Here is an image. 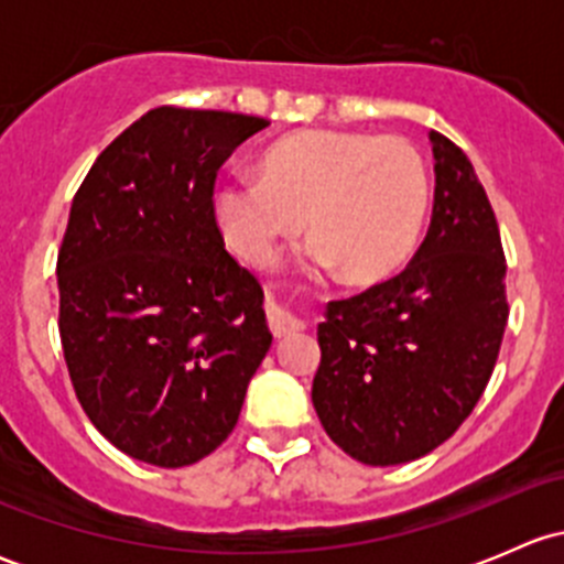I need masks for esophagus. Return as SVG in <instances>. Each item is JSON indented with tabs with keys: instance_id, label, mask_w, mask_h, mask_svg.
I'll list each match as a JSON object with an SVG mask.
<instances>
[{
	"instance_id": "34e87169",
	"label": "esophagus",
	"mask_w": 564,
	"mask_h": 564,
	"mask_svg": "<svg viewBox=\"0 0 564 564\" xmlns=\"http://www.w3.org/2000/svg\"><path fill=\"white\" fill-rule=\"evenodd\" d=\"M267 324H270L275 338H283V335H292L297 333V329H303V322H300V318H294L286 308H281V305L275 303H267Z\"/></svg>"
}]
</instances>
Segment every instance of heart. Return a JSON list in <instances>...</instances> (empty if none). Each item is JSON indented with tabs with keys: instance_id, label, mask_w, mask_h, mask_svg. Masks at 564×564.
<instances>
[{
	"instance_id": "1",
	"label": "heart",
	"mask_w": 564,
	"mask_h": 564,
	"mask_svg": "<svg viewBox=\"0 0 564 564\" xmlns=\"http://www.w3.org/2000/svg\"><path fill=\"white\" fill-rule=\"evenodd\" d=\"M429 207V172L401 135L300 130L261 155L259 176H229L215 191L226 246L267 264L308 218L311 256L351 281L388 278L412 253Z\"/></svg>"
}]
</instances>
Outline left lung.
<instances>
[{
    "label": "left lung",
    "mask_w": 564,
    "mask_h": 564,
    "mask_svg": "<svg viewBox=\"0 0 564 564\" xmlns=\"http://www.w3.org/2000/svg\"><path fill=\"white\" fill-rule=\"evenodd\" d=\"M434 213L390 281L333 300L318 324L314 409L329 440L371 466L451 440L480 401L508 324L497 215L469 158L431 130Z\"/></svg>",
    "instance_id": "8db88e82"
}]
</instances>
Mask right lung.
Segmentation results:
<instances>
[{"mask_svg":"<svg viewBox=\"0 0 564 564\" xmlns=\"http://www.w3.org/2000/svg\"><path fill=\"white\" fill-rule=\"evenodd\" d=\"M161 106L135 119L73 196L56 259L59 338L95 429L144 464H196L240 420L272 344L259 281L215 220V176L267 128Z\"/></svg>","mask_w":564,"mask_h":564,"instance_id":"right-lung-1","label":"right lung"}]
</instances>
